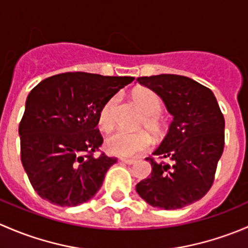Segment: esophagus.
I'll list each match as a JSON object with an SVG mask.
<instances>
[{"mask_svg": "<svg viewBox=\"0 0 248 248\" xmlns=\"http://www.w3.org/2000/svg\"><path fill=\"white\" fill-rule=\"evenodd\" d=\"M121 162L124 164H128V166H132V164L136 163L134 159H128V158H121Z\"/></svg>", "mask_w": 248, "mask_h": 248, "instance_id": "1", "label": "esophagus"}]
</instances>
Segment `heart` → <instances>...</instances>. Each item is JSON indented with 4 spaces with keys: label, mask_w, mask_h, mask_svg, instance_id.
<instances>
[{
    "label": "heart",
    "mask_w": 248,
    "mask_h": 248,
    "mask_svg": "<svg viewBox=\"0 0 248 248\" xmlns=\"http://www.w3.org/2000/svg\"><path fill=\"white\" fill-rule=\"evenodd\" d=\"M132 99L140 111L145 115L141 122L142 126L146 127L155 136L162 134L163 124L158 116L162 106L158 96L151 90L140 87L132 92ZM115 107H116V98L112 97L99 110L98 124L103 131H110L114 127ZM151 142V137L146 131H140L137 133L119 131L107 138L106 149L109 154L115 156L132 157L149 149Z\"/></svg>",
    "instance_id": "b5f03b06"
}]
</instances>
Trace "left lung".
Instances as JSON below:
<instances>
[{
    "mask_svg": "<svg viewBox=\"0 0 248 248\" xmlns=\"http://www.w3.org/2000/svg\"><path fill=\"white\" fill-rule=\"evenodd\" d=\"M137 81L161 97L172 121L152 154L158 161L147 157L152 171L136 189L151 206L181 209L211 188L223 154V114L211 90L191 78L159 74Z\"/></svg>",
    "mask_w": 248,
    "mask_h": 248,
    "instance_id": "left-lung-1",
    "label": "left lung"
}]
</instances>
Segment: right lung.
<instances>
[{"mask_svg": "<svg viewBox=\"0 0 248 248\" xmlns=\"http://www.w3.org/2000/svg\"><path fill=\"white\" fill-rule=\"evenodd\" d=\"M133 77L74 72L46 78L26 98L19 124L21 163L34 191L59 206L94 197L117 158L93 152L103 142L99 110Z\"/></svg>", "mask_w": 248, "mask_h": 248, "instance_id": "obj_1", "label": "right lung"}]
</instances>
